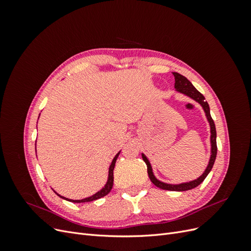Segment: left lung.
Returning a JSON list of instances; mask_svg holds the SVG:
<instances>
[{
  "label": "left lung",
  "mask_w": 251,
  "mask_h": 251,
  "mask_svg": "<svg viewBox=\"0 0 251 251\" xmlns=\"http://www.w3.org/2000/svg\"><path fill=\"white\" fill-rule=\"evenodd\" d=\"M173 74L175 76V89H176L177 92L183 94L189 98H192L193 100L198 102L202 107V109L205 113V116H206V119L209 124V127H210V157H209L208 164L206 166V169H205V171L202 173L201 176H199L197 179L192 180V181H187V182H182V183L172 184V183H166V182H162L159 179H157L154 175L153 169H151V165L149 161L148 157L143 153H141V156H142L143 161L146 162V164L148 166L149 177H150L151 181L153 182V183L157 187L161 188V189H165V191L184 192V191H189V189L195 188L199 184H201L204 181V179L207 177V175L211 171L212 166H214L216 157H217V132H216V126H215L214 120H212V118L210 116L209 105H208L207 101L205 100V97L193 86V83L191 81L183 76V75H181L177 72H173Z\"/></svg>",
  "instance_id": "obj_1"
}]
</instances>
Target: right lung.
<instances>
[{
    "label": "right lung",
    "mask_w": 251,
    "mask_h": 251,
    "mask_svg": "<svg viewBox=\"0 0 251 251\" xmlns=\"http://www.w3.org/2000/svg\"><path fill=\"white\" fill-rule=\"evenodd\" d=\"M35 144H36V141H35ZM35 151H36V146H35ZM119 154H120V151H119L118 153L115 155V157L113 158V160H112V162H111V164H110V166H109L108 180H107V182H105L104 186L100 189V191H98V192H97V193H95L94 195H92L91 197H88V198L81 199V200H72V199H68V198H66V197L60 196V195H59V194H57L55 191H54V193H55L58 197H60V198H62V199L67 200V201H70V202H73V203H85V202H91V201H94V200H97V199H100V198H102V197H104L105 195H108V194L111 192V189H112V187H113V181H114L113 171H114V168H115V163H116V160H117V158H118Z\"/></svg>",
    "instance_id": "obj_1"
}]
</instances>
